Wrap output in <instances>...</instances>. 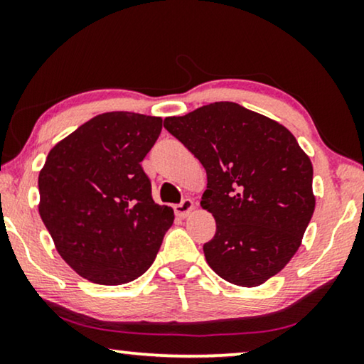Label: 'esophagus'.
I'll return each mask as SVG.
<instances>
[{"instance_id": "obj_1", "label": "esophagus", "mask_w": 364, "mask_h": 364, "mask_svg": "<svg viewBox=\"0 0 364 364\" xmlns=\"http://www.w3.org/2000/svg\"><path fill=\"white\" fill-rule=\"evenodd\" d=\"M173 208H176V213L178 217H186L187 213L192 212L193 200H192V198H183V200L181 203H177V205Z\"/></svg>"}]
</instances>
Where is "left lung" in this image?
<instances>
[{"label": "left lung", "instance_id": "left-lung-1", "mask_svg": "<svg viewBox=\"0 0 364 364\" xmlns=\"http://www.w3.org/2000/svg\"><path fill=\"white\" fill-rule=\"evenodd\" d=\"M164 127L207 172L200 205L217 232L203 245L223 280L258 287L277 275L300 247L315 210L313 166L293 134L237 102H213Z\"/></svg>", "mask_w": 364, "mask_h": 364}]
</instances>
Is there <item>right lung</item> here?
Masks as SVG:
<instances>
[{"label":"right lung","mask_w":364,"mask_h":364,"mask_svg":"<svg viewBox=\"0 0 364 364\" xmlns=\"http://www.w3.org/2000/svg\"><path fill=\"white\" fill-rule=\"evenodd\" d=\"M161 131V117L106 112L48 154L39 215L63 260L89 282L122 285L156 260L173 210L154 202L141 162Z\"/></svg>","instance_id":"obj_1"}]
</instances>
